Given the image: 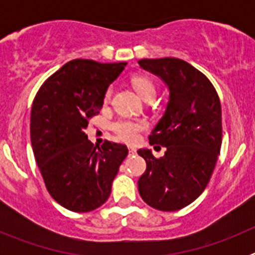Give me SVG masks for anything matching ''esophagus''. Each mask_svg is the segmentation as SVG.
I'll return each mask as SVG.
<instances>
[{"mask_svg": "<svg viewBox=\"0 0 255 255\" xmlns=\"http://www.w3.org/2000/svg\"><path fill=\"white\" fill-rule=\"evenodd\" d=\"M129 153H130V154H134V153H136V148L129 147Z\"/></svg>", "mask_w": 255, "mask_h": 255, "instance_id": "34e87169", "label": "esophagus"}]
</instances>
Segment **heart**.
<instances>
[{"instance_id": "1", "label": "heart", "mask_w": 255, "mask_h": 255, "mask_svg": "<svg viewBox=\"0 0 255 255\" xmlns=\"http://www.w3.org/2000/svg\"><path fill=\"white\" fill-rule=\"evenodd\" d=\"M132 87L138 92L144 100L155 96V84L149 76L145 75H135L131 78ZM111 97V88H108L105 93V100H110ZM111 129L117 138L124 141L136 140L139 132L145 129V123L143 120H136V119H119L111 124Z\"/></svg>"}]
</instances>
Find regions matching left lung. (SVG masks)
Masks as SVG:
<instances>
[{
	"label": "left lung",
	"mask_w": 255,
	"mask_h": 255,
	"mask_svg": "<svg viewBox=\"0 0 255 255\" xmlns=\"http://www.w3.org/2000/svg\"><path fill=\"white\" fill-rule=\"evenodd\" d=\"M158 75L170 89L167 108L149 143L166 147L155 158L139 149L147 168L138 181L141 199L152 208L179 211L204 191L222 144V112L215 87L202 71L175 57L138 61Z\"/></svg>",
	"instance_id": "8db88e82"
}]
</instances>
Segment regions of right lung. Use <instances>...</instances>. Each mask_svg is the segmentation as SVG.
Instances as JSON below:
<instances>
[{"label":"right lung","mask_w":255,"mask_h":255,"mask_svg":"<svg viewBox=\"0 0 255 255\" xmlns=\"http://www.w3.org/2000/svg\"><path fill=\"white\" fill-rule=\"evenodd\" d=\"M125 66L76 58L52 74L35 94L30 112L35 161L51 197L69 211L102 206L129 153L125 144L114 141L94 145L84 131Z\"/></svg>","instance_id":"obj_1"}]
</instances>
